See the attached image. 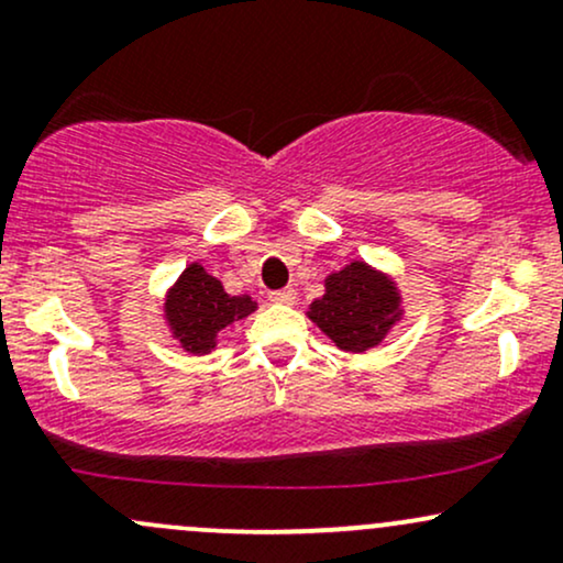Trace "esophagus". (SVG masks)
<instances>
[{
	"label": "esophagus",
	"instance_id": "esophagus-1",
	"mask_svg": "<svg viewBox=\"0 0 563 563\" xmlns=\"http://www.w3.org/2000/svg\"><path fill=\"white\" fill-rule=\"evenodd\" d=\"M269 301H275V303H294L296 301V290L294 288L269 290Z\"/></svg>",
	"mask_w": 563,
	"mask_h": 563
}]
</instances>
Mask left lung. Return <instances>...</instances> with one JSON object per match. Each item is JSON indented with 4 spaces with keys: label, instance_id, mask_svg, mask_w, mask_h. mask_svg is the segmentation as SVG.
<instances>
[{
    "label": "left lung",
    "instance_id": "8db88e82",
    "mask_svg": "<svg viewBox=\"0 0 563 563\" xmlns=\"http://www.w3.org/2000/svg\"><path fill=\"white\" fill-rule=\"evenodd\" d=\"M399 296L384 275L352 262L325 280V296L312 301L309 320L346 352H367L397 318Z\"/></svg>",
    "mask_w": 563,
    "mask_h": 563
}]
</instances>
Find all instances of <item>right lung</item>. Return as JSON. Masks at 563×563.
<instances>
[{
  "label": "right lung",
  "instance_id": "1",
  "mask_svg": "<svg viewBox=\"0 0 563 563\" xmlns=\"http://www.w3.org/2000/svg\"><path fill=\"white\" fill-rule=\"evenodd\" d=\"M256 303L251 296L224 294L222 283L206 273L200 264H190L174 283L166 299V318L174 339L190 352H209L217 344V333L230 322L243 320Z\"/></svg>",
  "mask_w": 563,
  "mask_h": 563
}]
</instances>
